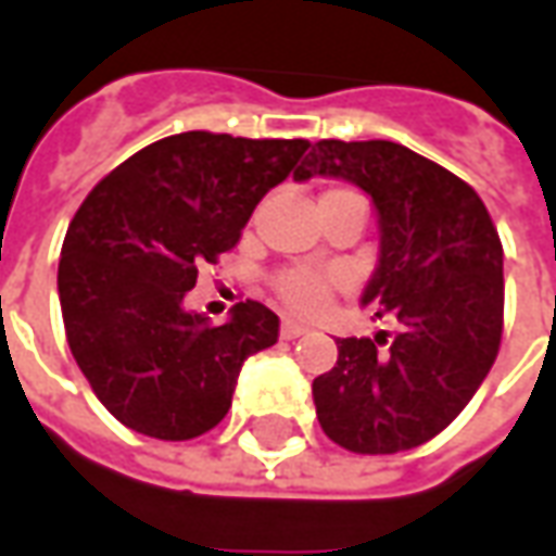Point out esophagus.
<instances>
[{
  "label": "esophagus",
  "instance_id": "obj_1",
  "mask_svg": "<svg viewBox=\"0 0 556 556\" xmlns=\"http://www.w3.org/2000/svg\"><path fill=\"white\" fill-rule=\"evenodd\" d=\"M306 333V327L298 325V321H282V327H279V337L282 339H298Z\"/></svg>",
  "mask_w": 556,
  "mask_h": 556
}]
</instances>
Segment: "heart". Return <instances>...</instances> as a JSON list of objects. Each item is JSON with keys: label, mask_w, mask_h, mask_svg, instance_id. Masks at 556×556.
<instances>
[{"label": "heart", "mask_w": 556, "mask_h": 556, "mask_svg": "<svg viewBox=\"0 0 556 556\" xmlns=\"http://www.w3.org/2000/svg\"><path fill=\"white\" fill-rule=\"evenodd\" d=\"M333 193H349V190H327L325 195ZM274 291L277 298L291 313L298 315H315L321 313L330 301V291H333V277L325 270H309V267H298L289 274H279L274 279Z\"/></svg>", "instance_id": "1"}]
</instances>
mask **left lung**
<instances>
[{
    "label": "left lung",
    "instance_id": "8db88e82",
    "mask_svg": "<svg viewBox=\"0 0 556 556\" xmlns=\"http://www.w3.org/2000/svg\"><path fill=\"white\" fill-rule=\"evenodd\" d=\"M313 175L372 195L381 247L361 301L399 321L393 339H337V366L313 381L315 414L351 453H405L465 410L497 357L501 238L470 184L399 142L321 139L294 172Z\"/></svg>",
    "mask_w": 556,
    "mask_h": 556
}]
</instances>
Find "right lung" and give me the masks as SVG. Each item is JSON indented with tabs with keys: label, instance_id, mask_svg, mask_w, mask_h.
Segmentation results:
<instances>
[{
	"label": "right lung",
	"instance_id": "1",
	"mask_svg": "<svg viewBox=\"0 0 556 556\" xmlns=\"http://www.w3.org/2000/svg\"><path fill=\"white\" fill-rule=\"evenodd\" d=\"M306 148L187 130L127 157L79 205L59 262L67 345L127 429L157 441L205 434L229 414L243 361L277 342L265 303H238L214 327L184 298Z\"/></svg>",
	"mask_w": 556,
	"mask_h": 556
}]
</instances>
